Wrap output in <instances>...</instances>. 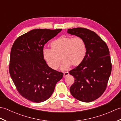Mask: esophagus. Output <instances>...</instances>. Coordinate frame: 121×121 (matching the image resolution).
Masks as SVG:
<instances>
[{"mask_svg":"<svg viewBox=\"0 0 121 121\" xmlns=\"http://www.w3.org/2000/svg\"><path fill=\"white\" fill-rule=\"evenodd\" d=\"M68 75H69V73L68 72H65L63 73V77H65L66 76H67Z\"/></svg>","mask_w":121,"mask_h":121,"instance_id":"obj_1","label":"esophagus"}]
</instances>
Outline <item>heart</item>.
Wrapping results in <instances>:
<instances>
[{
    "label": "heart",
    "mask_w": 121,
    "mask_h": 121,
    "mask_svg": "<svg viewBox=\"0 0 121 121\" xmlns=\"http://www.w3.org/2000/svg\"><path fill=\"white\" fill-rule=\"evenodd\" d=\"M50 46L51 49H44L43 54L48 65L53 70H57L60 66L61 59L63 61L61 68L63 70L70 65L78 66L86 54V43L78 36H61L51 42Z\"/></svg>",
    "instance_id": "heart-1"
}]
</instances>
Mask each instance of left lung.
Returning <instances> with one entry per match:
<instances>
[{
    "instance_id": "8db88e82",
    "label": "left lung",
    "mask_w": 121,
    "mask_h": 121,
    "mask_svg": "<svg viewBox=\"0 0 121 121\" xmlns=\"http://www.w3.org/2000/svg\"><path fill=\"white\" fill-rule=\"evenodd\" d=\"M67 32L82 37L86 45L84 60L69 71L75 78L70 92L79 101L91 102L101 96L107 88L112 70L108 47L96 33L87 29L73 28Z\"/></svg>"
}]
</instances>
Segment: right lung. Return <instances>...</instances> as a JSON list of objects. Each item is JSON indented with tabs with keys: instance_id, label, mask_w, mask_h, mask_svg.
<instances>
[{
	"instance_id": "1",
	"label": "right lung",
	"mask_w": 121,
	"mask_h": 121,
	"mask_svg": "<svg viewBox=\"0 0 121 121\" xmlns=\"http://www.w3.org/2000/svg\"><path fill=\"white\" fill-rule=\"evenodd\" d=\"M62 29H35L15 40L10 52L9 73L24 98L39 103L49 98L63 74L53 70L43 56V47Z\"/></svg>"
}]
</instances>
